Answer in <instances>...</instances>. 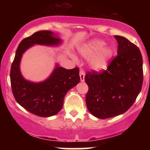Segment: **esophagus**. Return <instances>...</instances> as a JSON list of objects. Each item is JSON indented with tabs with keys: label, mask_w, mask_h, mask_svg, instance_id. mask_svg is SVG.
Wrapping results in <instances>:
<instances>
[{
	"label": "esophagus",
	"mask_w": 150,
	"mask_h": 150,
	"mask_svg": "<svg viewBox=\"0 0 150 150\" xmlns=\"http://www.w3.org/2000/svg\"><path fill=\"white\" fill-rule=\"evenodd\" d=\"M85 73L83 70H80V80L81 82H83L85 81Z\"/></svg>",
	"instance_id": "obj_1"
}]
</instances>
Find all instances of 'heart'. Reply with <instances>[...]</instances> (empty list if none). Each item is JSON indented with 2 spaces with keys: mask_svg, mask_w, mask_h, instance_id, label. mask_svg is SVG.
<instances>
[{
  "mask_svg": "<svg viewBox=\"0 0 150 150\" xmlns=\"http://www.w3.org/2000/svg\"><path fill=\"white\" fill-rule=\"evenodd\" d=\"M105 42L101 40H93L84 44L78 49L81 56L86 58L92 57L90 65L92 69L100 71L108 66L112 58L113 51L110 47H104Z\"/></svg>",
  "mask_w": 150,
  "mask_h": 150,
  "instance_id": "b5f03b06",
  "label": "heart"
}]
</instances>
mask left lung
Masks as SVG:
<instances>
[{
  "instance_id": "obj_1",
  "label": "left lung",
  "mask_w": 150,
  "mask_h": 150,
  "mask_svg": "<svg viewBox=\"0 0 150 150\" xmlns=\"http://www.w3.org/2000/svg\"><path fill=\"white\" fill-rule=\"evenodd\" d=\"M118 51L107 69L88 72L85 80L89 90L86 104L94 116L101 119L125 113L132 106L142 89V57L140 49L128 39L114 36Z\"/></svg>"
}]
</instances>
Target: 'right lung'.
<instances>
[{
    "instance_id": "right-lung-1",
    "label": "right lung",
    "mask_w": 150,
    "mask_h": 150,
    "mask_svg": "<svg viewBox=\"0 0 150 150\" xmlns=\"http://www.w3.org/2000/svg\"><path fill=\"white\" fill-rule=\"evenodd\" d=\"M61 39L51 31H39L24 39L19 44L11 65L10 82L17 102L24 108L40 117L57 114L61 110L66 93L80 82L79 68L67 70L56 65L48 79L41 82L26 80L20 70L22 54L34 44L56 46Z\"/></svg>"
}]
</instances>
